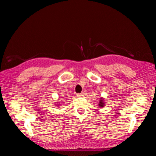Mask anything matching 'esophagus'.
Masks as SVG:
<instances>
[{
	"label": "esophagus",
	"mask_w": 156,
	"mask_h": 156,
	"mask_svg": "<svg viewBox=\"0 0 156 156\" xmlns=\"http://www.w3.org/2000/svg\"><path fill=\"white\" fill-rule=\"evenodd\" d=\"M84 95V93H81V94H77V97H82Z\"/></svg>",
	"instance_id": "1"
}]
</instances>
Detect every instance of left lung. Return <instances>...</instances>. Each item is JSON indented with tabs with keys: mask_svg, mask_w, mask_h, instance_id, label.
Listing matches in <instances>:
<instances>
[{
	"mask_svg": "<svg viewBox=\"0 0 156 156\" xmlns=\"http://www.w3.org/2000/svg\"><path fill=\"white\" fill-rule=\"evenodd\" d=\"M105 105V101L103 97L100 98V100H99V108H104V106Z\"/></svg>",
	"mask_w": 156,
	"mask_h": 156,
	"instance_id": "8db88e82",
	"label": "left lung"
}]
</instances>
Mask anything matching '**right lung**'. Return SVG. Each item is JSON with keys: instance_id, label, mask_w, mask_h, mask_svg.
<instances>
[{"instance_id": "obj_1", "label": "right lung", "mask_w": 156, "mask_h": 156, "mask_svg": "<svg viewBox=\"0 0 156 156\" xmlns=\"http://www.w3.org/2000/svg\"><path fill=\"white\" fill-rule=\"evenodd\" d=\"M55 105H56L57 106V107H59V105H61V104H60L59 102H56V104H55Z\"/></svg>"}]
</instances>
